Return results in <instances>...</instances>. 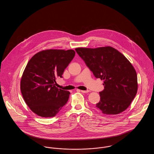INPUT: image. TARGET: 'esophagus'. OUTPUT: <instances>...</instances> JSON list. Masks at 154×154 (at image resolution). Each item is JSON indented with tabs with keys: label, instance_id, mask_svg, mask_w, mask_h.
<instances>
[{
	"label": "esophagus",
	"instance_id": "34e87169",
	"mask_svg": "<svg viewBox=\"0 0 154 154\" xmlns=\"http://www.w3.org/2000/svg\"><path fill=\"white\" fill-rule=\"evenodd\" d=\"M80 91L81 92H82V93H88V92H89L88 90H87V91H82V90H81Z\"/></svg>",
	"mask_w": 154,
	"mask_h": 154
}]
</instances>
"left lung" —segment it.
Here are the masks:
<instances>
[{"label":"left lung","mask_w":154,"mask_h":154,"mask_svg":"<svg viewBox=\"0 0 154 154\" xmlns=\"http://www.w3.org/2000/svg\"><path fill=\"white\" fill-rule=\"evenodd\" d=\"M75 51L96 78L104 80L96 104L103 114L116 115L126 110L137 91V73L123 54L111 47L77 48Z\"/></svg>","instance_id":"1"}]
</instances>
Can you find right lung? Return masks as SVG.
<instances>
[{"label": "right lung", "instance_id": "obj_1", "mask_svg": "<svg viewBox=\"0 0 154 154\" xmlns=\"http://www.w3.org/2000/svg\"><path fill=\"white\" fill-rule=\"evenodd\" d=\"M75 55L73 50H47L36 54L22 74L21 91L30 109L42 117L55 116L66 104L70 92L55 87Z\"/></svg>", "mask_w": 154, "mask_h": 154}]
</instances>
